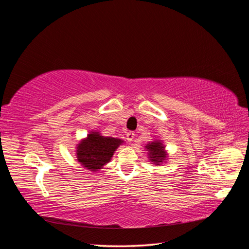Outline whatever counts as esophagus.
<instances>
[{"label":"esophagus","mask_w":249,"mask_h":249,"mask_svg":"<svg viewBox=\"0 0 249 249\" xmlns=\"http://www.w3.org/2000/svg\"><path fill=\"white\" fill-rule=\"evenodd\" d=\"M125 136H126V140H127V141L132 142L133 139H134V137H135V134H134L133 132H127V133L125 134Z\"/></svg>","instance_id":"1"}]
</instances>
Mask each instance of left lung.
I'll list each match as a JSON object with an SVG mask.
<instances>
[{"mask_svg": "<svg viewBox=\"0 0 249 249\" xmlns=\"http://www.w3.org/2000/svg\"><path fill=\"white\" fill-rule=\"evenodd\" d=\"M145 148L148 150L150 161L154 162L156 165H160V163H162L166 158V153H165L164 146L160 141H153L152 143H148Z\"/></svg>", "mask_w": 249, "mask_h": 249, "instance_id": "obj_1", "label": "left lung"}]
</instances>
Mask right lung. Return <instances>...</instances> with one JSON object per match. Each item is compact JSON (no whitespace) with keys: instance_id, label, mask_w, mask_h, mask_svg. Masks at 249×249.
<instances>
[{"instance_id":"add662e5","label":"right lung","mask_w":249,"mask_h":249,"mask_svg":"<svg viewBox=\"0 0 249 249\" xmlns=\"http://www.w3.org/2000/svg\"><path fill=\"white\" fill-rule=\"evenodd\" d=\"M122 139L104 137L99 132H91L82 140L77 147L78 161L87 169L97 170L107 164L116 148L122 144Z\"/></svg>"}]
</instances>
